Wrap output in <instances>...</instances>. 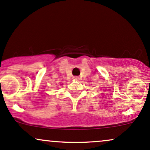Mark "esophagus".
<instances>
[{
  "label": "esophagus",
  "instance_id": "1",
  "mask_svg": "<svg viewBox=\"0 0 150 150\" xmlns=\"http://www.w3.org/2000/svg\"><path fill=\"white\" fill-rule=\"evenodd\" d=\"M73 79H74V80H79V76H74Z\"/></svg>",
  "mask_w": 150,
  "mask_h": 150
}]
</instances>
